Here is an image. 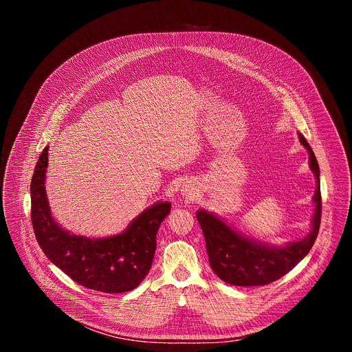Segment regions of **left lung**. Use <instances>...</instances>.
<instances>
[{
	"instance_id": "1",
	"label": "left lung",
	"mask_w": 352,
	"mask_h": 352,
	"mask_svg": "<svg viewBox=\"0 0 352 352\" xmlns=\"http://www.w3.org/2000/svg\"><path fill=\"white\" fill-rule=\"evenodd\" d=\"M298 138L300 144L307 148L309 168L316 179V190L312 196L311 231L307 236L274 245L241 232L213 212L206 209L196 212V219L205 235L210 267L223 281L231 285L250 287L273 283L302 261L315 243L322 213L320 171L314 150L304 135L298 132Z\"/></svg>"
}]
</instances>
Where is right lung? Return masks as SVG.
Instances as JSON below:
<instances>
[{"label": "right lung", "mask_w": 352, "mask_h": 352, "mask_svg": "<svg viewBox=\"0 0 352 352\" xmlns=\"http://www.w3.org/2000/svg\"><path fill=\"white\" fill-rule=\"evenodd\" d=\"M48 146L43 150L30 184L32 224L44 255L78 284L107 294L135 289L147 276L156 252V234L171 210L156 202L124 231L91 238L65 230L53 216L45 192Z\"/></svg>", "instance_id": "add662e5"}]
</instances>
